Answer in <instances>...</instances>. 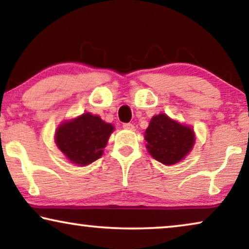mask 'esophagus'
I'll return each mask as SVG.
<instances>
[{
	"label": "esophagus",
	"instance_id": "esophagus-1",
	"mask_svg": "<svg viewBox=\"0 0 249 249\" xmlns=\"http://www.w3.org/2000/svg\"><path fill=\"white\" fill-rule=\"evenodd\" d=\"M122 127H124V129H128V130H134L135 125L132 124H122Z\"/></svg>",
	"mask_w": 249,
	"mask_h": 249
}]
</instances>
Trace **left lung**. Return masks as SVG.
<instances>
[{
  "mask_svg": "<svg viewBox=\"0 0 249 249\" xmlns=\"http://www.w3.org/2000/svg\"><path fill=\"white\" fill-rule=\"evenodd\" d=\"M149 154L156 161L170 165L179 162L193 148L195 137L189 127L173 121L165 114L152 118L145 131Z\"/></svg>",
  "mask_w": 249,
  "mask_h": 249,
  "instance_id": "obj_1",
  "label": "left lung"
}]
</instances>
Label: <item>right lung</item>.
<instances>
[{
	"instance_id": "add662e5",
	"label": "right lung",
	"mask_w": 249,
	"mask_h": 249,
	"mask_svg": "<svg viewBox=\"0 0 249 249\" xmlns=\"http://www.w3.org/2000/svg\"><path fill=\"white\" fill-rule=\"evenodd\" d=\"M113 125L100 117L85 113L64 122L56 130V145L72 163L88 165L103 154Z\"/></svg>"
}]
</instances>
